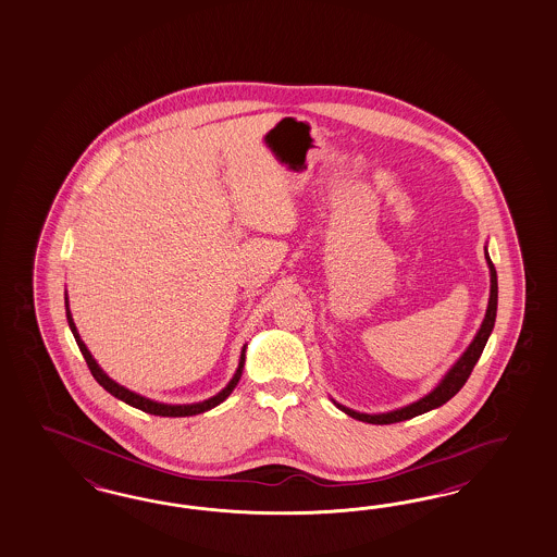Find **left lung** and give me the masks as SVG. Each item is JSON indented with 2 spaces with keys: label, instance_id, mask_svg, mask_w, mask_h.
I'll return each mask as SVG.
<instances>
[{
  "label": "left lung",
  "instance_id": "8db88e82",
  "mask_svg": "<svg viewBox=\"0 0 557 557\" xmlns=\"http://www.w3.org/2000/svg\"><path fill=\"white\" fill-rule=\"evenodd\" d=\"M485 259H487V265H490V282H492V286H490V302H487V310H485V319H483V323H481L478 335L473 337V342L469 344V347L462 351V356L457 360V364L453 366V368L444 374V379H442L438 386H436L432 393H428L425 397H422V399L416 401V404L407 405V407H401V409H395V411H386V413H374V416L354 411V409H349L346 405L333 401L335 407H339L344 413H347V416L354 418V420H360V422L366 423H381V425H383V423L411 420V418L422 416L425 411H432V409H436V407L446 404L448 399H453V397L459 393L460 388H462V384L467 383V379L471 376L473 368H475L478 360H480L481 351H483V347H485L487 339H490V333H492V329H494V323H496V310H498V275H496V268H494V263H492V259H490V255H487V249H485Z\"/></svg>",
  "mask_w": 557,
  "mask_h": 557
}]
</instances>
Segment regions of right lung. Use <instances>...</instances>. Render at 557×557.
Instances as JSON below:
<instances>
[{"mask_svg":"<svg viewBox=\"0 0 557 557\" xmlns=\"http://www.w3.org/2000/svg\"><path fill=\"white\" fill-rule=\"evenodd\" d=\"M65 314H67L70 329H72V333H74V337H76L77 347H79V351H82V356H84L86 364L90 368L92 376L97 379V383L100 384L104 391H109L113 397L121 399L123 404L132 405L135 409H141V411H146V413L162 416V418H185V416H197V413H203V411H208V409H213L215 405L222 404L224 399H228V395H231L232 391H234V386L238 384L240 376H243V368H245V349H247V346L243 347V351H240V362H238V368H236V372H234L231 383L226 384V386H224L215 397H211L208 401H201V404L193 405L158 404V401L146 399V397L137 395L134 391H129V388H125V386L116 384L113 379H109V376L100 370V366H98L97 360L92 358V354L88 351L86 344L79 339V333H77L76 325H74V319H72V312H70V307H67V294H65Z\"/></svg>","mask_w":557,"mask_h":557,"instance_id":"1","label":"right lung"}]
</instances>
